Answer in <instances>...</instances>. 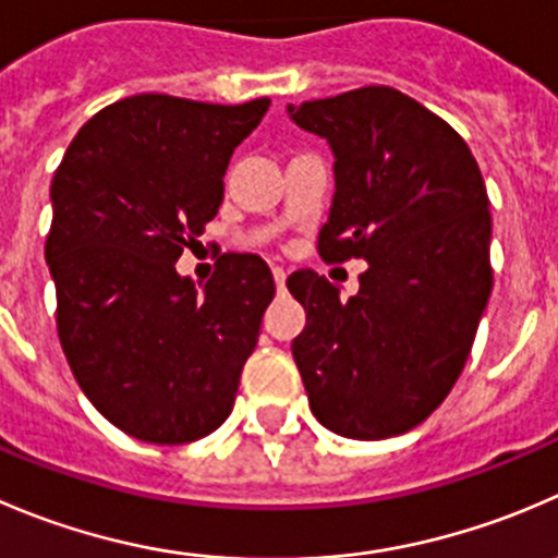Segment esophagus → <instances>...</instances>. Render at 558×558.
Listing matches in <instances>:
<instances>
[{"instance_id": "1", "label": "esophagus", "mask_w": 558, "mask_h": 558, "mask_svg": "<svg viewBox=\"0 0 558 558\" xmlns=\"http://www.w3.org/2000/svg\"><path fill=\"white\" fill-rule=\"evenodd\" d=\"M272 278H275V286H278V291H283L286 289V269L272 267Z\"/></svg>"}]
</instances>
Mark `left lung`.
Returning a JSON list of instances; mask_svg holds the SVG:
<instances>
[{"label": "left lung", "mask_w": 558, "mask_h": 558, "mask_svg": "<svg viewBox=\"0 0 558 558\" xmlns=\"http://www.w3.org/2000/svg\"><path fill=\"white\" fill-rule=\"evenodd\" d=\"M286 111L335 158L318 253L367 262L360 294L345 302L311 269L286 280L307 313L291 354L311 411L345 439L405 434L450 395L488 305L483 174L445 119L389 86Z\"/></svg>", "instance_id": "1"}]
</instances>
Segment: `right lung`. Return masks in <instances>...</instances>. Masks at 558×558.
I'll list each match as a JSON object with an SVG mask.
<instances>
[{"instance_id":"right-lung-1","label":"right lung","mask_w":558,"mask_h":558,"mask_svg":"<svg viewBox=\"0 0 558 558\" xmlns=\"http://www.w3.org/2000/svg\"><path fill=\"white\" fill-rule=\"evenodd\" d=\"M267 108L124 97L78 130L53 174L46 262L64 356L108 423L149 445L226 423L275 296L253 253L220 256L204 286L174 267L218 215L231 155Z\"/></svg>"}]
</instances>
